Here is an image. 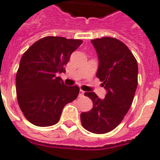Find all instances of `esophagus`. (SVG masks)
Listing matches in <instances>:
<instances>
[{
  "instance_id": "esophagus-1",
  "label": "esophagus",
  "mask_w": 160,
  "mask_h": 160,
  "mask_svg": "<svg viewBox=\"0 0 160 160\" xmlns=\"http://www.w3.org/2000/svg\"><path fill=\"white\" fill-rule=\"evenodd\" d=\"M83 94H84V92H83V90H81V89H80V93H79V96H80V97H82V96H83Z\"/></svg>"
}]
</instances>
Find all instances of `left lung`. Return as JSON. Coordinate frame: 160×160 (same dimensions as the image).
<instances>
[{"mask_svg": "<svg viewBox=\"0 0 160 160\" xmlns=\"http://www.w3.org/2000/svg\"><path fill=\"white\" fill-rule=\"evenodd\" d=\"M91 42L99 60L96 77L107 93L104 99L93 92L84 93L92 100L93 108L82 112L80 120L88 132L103 134L116 128L130 108L138 84V64L129 48L117 39L102 37Z\"/></svg>", "mask_w": 160, "mask_h": 160, "instance_id": "8db88e82", "label": "left lung"}]
</instances>
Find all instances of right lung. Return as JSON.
<instances>
[{
  "label": "right lung",
  "mask_w": 160,
  "mask_h": 160,
  "mask_svg": "<svg viewBox=\"0 0 160 160\" xmlns=\"http://www.w3.org/2000/svg\"><path fill=\"white\" fill-rule=\"evenodd\" d=\"M80 40L46 37L23 54L16 77L17 101L23 114L36 126L58 123L63 108L78 96L77 86H66L57 73L65 72Z\"/></svg>",
  "instance_id": "obj_1"
}]
</instances>
